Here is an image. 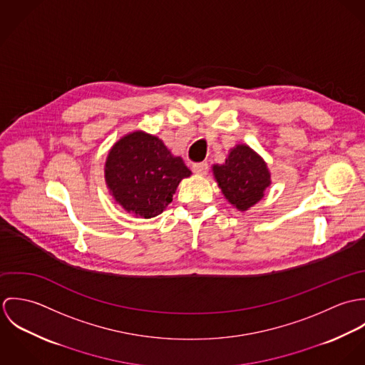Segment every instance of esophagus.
<instances>
[{
    "label": "esophagus",
    "instance_id": "esophagus-1",
    "mask_svg": "<svg viewBox=\"0 0 365 365\" xmlns=\"http://www.w3.org/2000/svg\"><path fill=\"white\" fill-rule=\"evenodd\" d=\"M192 170L197 175H205L208 173V163L202 161V163H195L192 165Z\"/></svg>",
    "mask_w": 365,
    "mask_h": 365
}]
</instances>
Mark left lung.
I'll return each instance as SVG.
<instances>
[{
  "label": "left lung",
  "instance_id": "8db88e82",
  "mask_svg": "<svg viewBox=\"0 0 365 365\" xmlns=\"http://www.w3.org/2000/svg\"><path fill=\"white\" fill-rule=\"evenodd\" d=\"M212 173L227 202L237 210H249L262 200L271 185V173L264 158L247 145H236L223 164Z\"/></svg>",
  "mask_w": 365,
  "mask_h": 365
}]
</instances>
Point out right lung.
<instances>
[{"mask_svg": "<svg viewBox=\"0 0 365 365\" xmlns=\"http://www.w3.org/2000/svg\"><path fill=\"white\" fill-rule=\"evenodd\" d=\"M109 194L128 213L150 219L173 201L182 178L192 173L155 135L135 130L109 150L104 167Z\"/></svg>", "mask_w": 365, "mask_h": 365, "instance_id": "add662e5", "label": "right lung"}]
</instances>
